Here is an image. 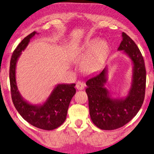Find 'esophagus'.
Wrapping results in <instances>:
<instances>
[{
  "mask_svg": "<svg viewBox=\"0 0 154 154\" xmlns=\"http://www.w3.org/2000/svg\"><path fill=\"white\" fill-rule=\"evenodd\" d=\"M75 87H76V89L78 90H82V89H84V88H85V85L82 82L78 81L76 82V85H75Z\"/></svg>",
  "mask_w": 154,
  "mask_h": 154,
  "instance_id": "1",
  "label": "esophagus"
}]
</instances>
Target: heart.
Returning a JSON list of instances; mask_svg holds the SVG:
<instances>
[{"label": "heart", "instance_id": "1", "mask_svg": "<svg viewBox=\"0 0 154 154\" xmlns=\"http://www.w3.org/2000/svg\"><path fill=\"white\" fill-rule=\"evenodd\" d=\"M109 46L104 39L94 38L85 42L78 60L82 61L81 68L87 74L97 72L102 67L108 52Z\"/></svg>", "mask_w": 154, "mask_h": 154}]
</instances>
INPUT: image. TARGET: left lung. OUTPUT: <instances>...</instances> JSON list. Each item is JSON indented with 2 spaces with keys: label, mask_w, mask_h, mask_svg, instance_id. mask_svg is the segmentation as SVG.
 I'll list each match as a JSON object with an SVG mask.
<instances>
[{
  "label": "left lung",
  "mask_w": 154,
  "mask_h": 154,
  "mask_svg": "<svg viewBox=\"0 0 154 154\" xmlns=\"http://www.w3.org/2000/svg\"><path fill=\"white\" fill-rule=\"evenodd\" d=\"M118 51L132 61V82L127 95L115 97L106 87L108 67L89 77L86 82L90 117L93 123L102 130H112L126 124L139 111L144 101L146 70L142 54L134 42L125 32Z\"/></svg>",
  "instance_id": "obj_1"
}]
</instances>
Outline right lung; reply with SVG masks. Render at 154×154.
Returning <instances> with one entry per match:
<instances>
[{"label":"right lung","mask_w":154,"mask_h":154,"mask_svg":"<svg viewBox=\"0 0 154 154\" xmlns=\"http://www.w3.org/2000/svg\"><path fill=\"white\" fill-rule=\"evenodd\" d=\"M37 32H32L22 40L13 52L10 61L9 80L11 98L15 108L24 120L33 126L45 130L59 127L66 119L72 98L75 94V84L55 85L47 99L39 104H32L24 99L17 86L16 66L22 52L26 48L30 40Z\"/></svg>","instance_id":"right-lung-1"}]
</instances>
